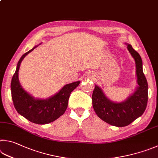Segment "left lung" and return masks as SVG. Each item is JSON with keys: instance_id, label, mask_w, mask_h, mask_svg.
I'll list each match as a JSON object with an SVG mask.
<instances>
[{"instance_id": "obj_1", "label": "left lung", "mask_w": 158, "mask_h": 158, "mask_svg": "<svg viewBox=\"0 0 158 158\" xmlns=\"http://www.w3.org/2000/svg\"><path fill=\"white\" fill-rule=\"evenodd\" d=\"M126 44L135 62L138 84L135 90L124 102H114L109 99L102 89L95 85L92 96L93 106L97 116L108 124L117 127L128 126L142 116L148 101V84L143 73L142 58L130 44Z\"/></svg>"}]
</instances>
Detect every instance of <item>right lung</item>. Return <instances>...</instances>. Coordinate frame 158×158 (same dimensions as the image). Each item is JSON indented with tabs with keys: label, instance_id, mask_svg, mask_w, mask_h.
Masks as SVG:
<instances>
[{
	"label": "right lung",
	"instance_id": "obj_1",
	"mask_svg": "<svg viewBox=\"0 0 158 158\" xmlns=\"http://www.w3.org/2000/svg\"><path fill=\"white\" fill-rule=\"evenodd\" d=\"M38 45L25 53L17 64L15 73L11 82V98L16 111L37 124H46L55 121L64 114L68 105L70 93L80 84V81L65 85L58 93L47 99H37L25 91L19 79V71L23 60Z\"/></svg>",
	"mask_w": 158,
	"mask_h": 158
}]
</instances>
